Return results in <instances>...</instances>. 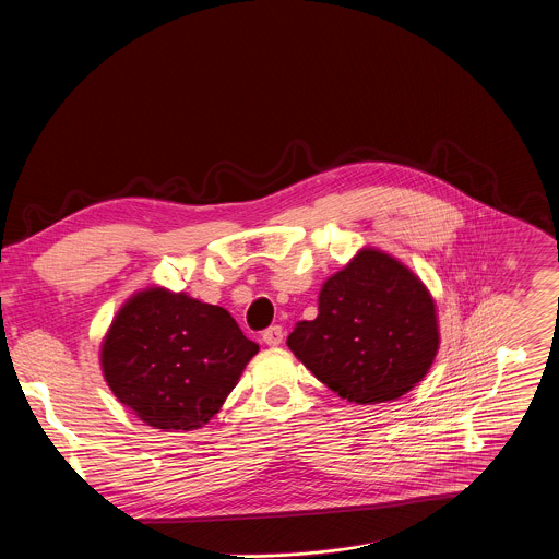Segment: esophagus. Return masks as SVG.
<instances>
[{"instance_id": "obj_1", "label": "esophagus", "mask_w": 559, "mask_h": 559, "mask_svg": "<svg viewBox=\"0 0 559 559\" xmlns=\"http://www.w3.org/2000/svg\"><path fill=\"white\" fill-rule=\"evenodd\" d=\"M283 328L281 325H272L270 330L263 332V343L270 345V347H278L283 343Z\"/></svg>"}]
</instances>
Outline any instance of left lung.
<instances>
[{
  "instance_id": "obj_1",
  "label": "left lung",
  "mask_w": 559,
  "mask_h": 559,
  "mask_svg": "<svg viewBox=\"0 0 559 559\" xmlns=\"http://www.w3.org/2000/svg\"><path fill=\"white\" fill-rule=\"evenodd\" d=\"M287 347L349 403L397 401L436 360V300L407 265L362 248L323 283L318 316L296 323Z\"/></svg>"
}]
</instances>
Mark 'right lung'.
Wrapping results in <instances>:
<instances>
[{"label":"right lung","instance_id":"obj_1","mask_svg":"<svg viewBox=\"0 0 559 559\" xmlns=\"http://www.w3.org/2000/svg\"><path fill=\"white\" fill-rule=\"evenodd\" d=\"M257 354L227 309L147 287L117 311L99 362L117 401L147 427L194 431L218 414Z\"/></svg>","mask_w":559,"mask_h":559}]
</instances>
